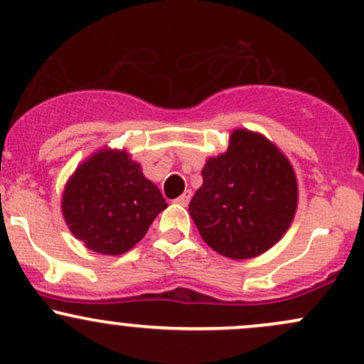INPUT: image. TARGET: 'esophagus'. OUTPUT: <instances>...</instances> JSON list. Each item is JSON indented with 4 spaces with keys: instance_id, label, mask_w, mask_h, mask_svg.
Instances as JSON below:
<instances>
[{
    "instance_id": "34e87169",
    "label": "esophagus",
    "mask_w": 364,
    "mask_h": 364,
    "mask_svg": "<svg viewBox=\"0 0 364 364\" xmlns=\"http://www.w3.org/2000/svg\"><path fill=\"white\" fill-rule=\"evenodd\" d=\"M191 196H193V193H191V191H183V194L182 196H178L177 199H175V201L178 203V205H182V206H186L187 203H189V199H191Z\"/></svg>"
}]
</instances>
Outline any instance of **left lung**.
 Masks as SVG:
<instances>
[{
  "label": "left lung",
  "instance_id": "left-lung-1",
  "mask_svg": "<svg viewBox=\"0 0 364 364\" xmlns=\"http://www.w3.org/2000/svg\"><path fill=\"white\" fill-rule=\"evenodd\" d=\"M189 213L206 245L229 259L267 252L290 228L296 178L288 159L265 136L236 130L229 147L210 158Z\"/></svg>",
  "mask_w": 364,
  "mask_h": 364
}]
</instances>
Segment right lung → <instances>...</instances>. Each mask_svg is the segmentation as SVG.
<instances>
[{
	"instance_id": "right-lung-1",
	"label": "right lung",
	"mask_w": 364,
	"mask_h": 364,
	"mask_svg": "<svg viewBox=\"0 0 364 364\" xmlns=\"http://www.w3.org/2000/svg\"><path fill=\"white\" fill-rule=\"evenodd\" d=\"M168 203L127 152L100 151L74 171L62 212L92 252L121 255L146 236Z\"/></svg>"
}]
</instances>
